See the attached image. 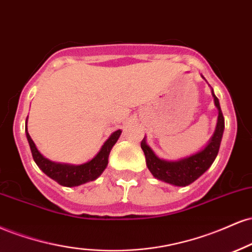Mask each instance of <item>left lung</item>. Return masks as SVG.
<instances>
[{
	"label": "left lung",
	"mask_w": 252,
	"mask_h": 252,
	"mask_svg": "<svg viewBox=\"0 0 252 252\" xmlns=\"http://www.w3.org/2000/svg\"><path fill=\"white\" fill-rule=\"evenodd\" d=\"M212 95H214L216 107L218 108L217 126H216L214 135L202 151L186 158L179 159V160H164L155 155L152 149L146 144V138L141 140L140 145L146 158V165L155 178L171 185L188 186L199 178L215 161L220 151L221 137H223L224 117L214 90H212Z\"/></svg>",
	"instance_id": "obj_1"
}]
</instances>
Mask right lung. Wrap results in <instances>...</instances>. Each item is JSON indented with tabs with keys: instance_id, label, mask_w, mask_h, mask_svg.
<instances>
[{
	"instance_id": "1",
	"label": "right lung",
	"mask_w": 252,
	"mask_h": 252,
	"mask_svg": "<svg viewBox=\"0 0 252 252\" xmlns=\"http://www.w3.org/2000/svg\"><path fill=\"white\" fill-rule=\"evenodd\" d=\"M120 134V129L112 133L111 137L102 145L99 153L92 160L81 165H72L52 161L41 155L36 149V146H35L34 141L32 140L26 126V135L27 139H28L29 146H31L34 161L36 162L40 170H42V172L46 173L49 178L55 180L56 183H59L62 186H67V188L79 186L85 184V183L92 182V180H95L105 171L106 166H107L109 152H111L114 144L118 141Z\"/></svg>"
}]
</instances>
